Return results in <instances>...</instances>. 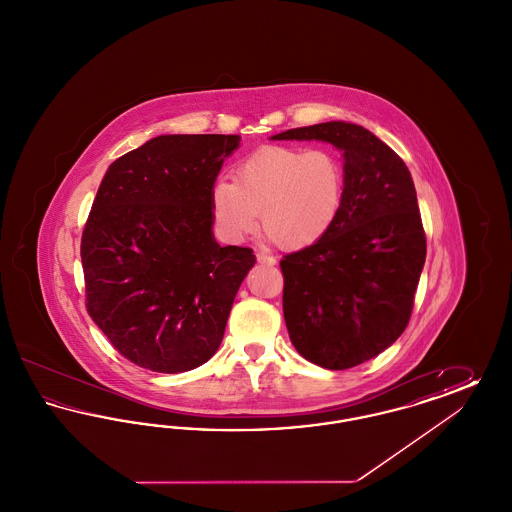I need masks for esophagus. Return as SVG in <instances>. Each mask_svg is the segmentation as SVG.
I'll return each mask as SVG.
<instances>
[{"label": "esophagus", "mask_w": 512, "mask_h": 512, "mask_svg": "<svg viewBox=\"0 0 512 512\" xmlns=\"http://www.w3.org/2000/svg\"><path fill=\"white\" fill-rule=\"evenodd\" d=\"M257 261H259V263H265V265H270V267L276 265V257H272L265 249L257 251Z\"/></svg>", "instance_id": "esophagus-1"}]
</instances>
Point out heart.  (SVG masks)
Wrapping results in <instances>:
<instances>
[{
    "mask_svg": "<svg viewBox=\"0 0 512 512\" xmlns=\"http://www.w3.org/2000/svg\"><path fill=\"white\" fill-rule=\"evenodd\" d=\"M345 169L330 149L267 146L240 163L234 182L219 180L211 211L220 234L238 242L257 228L284 249L322 240L340 217Z\"/></svg>",
    "mask_w": 512,
    "mask_h": 512,
    "instance_id": "b5f03b06",
    "label": "heart"
}]
</instances>
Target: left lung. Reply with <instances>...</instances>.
Instances as JSON below:
<instances>
[{
	"label": "left lung",
	"instance_id": "8db88e82",
	"mask_svg": "<svg viewBox=\"0 0 512 512\" xmlns=\"http://www.w3.org/2000/svg\"><path fill=\"white\" fill-rule=\"evenodd\" d=\"M272 140H322L343 151L345 199L317 244L284 255V318L307 361L345 370L397 340L413 313L426 234L403 159L351 122L292 128Z\"/></svg>",
	"mask_w": 512,
	"mask_h": 512
}]
</instances>
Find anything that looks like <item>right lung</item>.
<instances>
[{
	"label": "right lung",
	"mask_w": 512,
	"mask_h": 512,
	"mask_svg": "<svg viewBox=\"0 0 512 512\" xmlns=\"http://www.w3.org/2000/svg\"><path fill=\"white\" fill-rule=\"evenodd\" d=\"M236 134L157 136L105 172L84 224L86 309L134 365L176 374L207 363L253 249L213 238L211 192Z\"/></svg>",
	"instance_id": "right-lung-1"
}]
</instances>
